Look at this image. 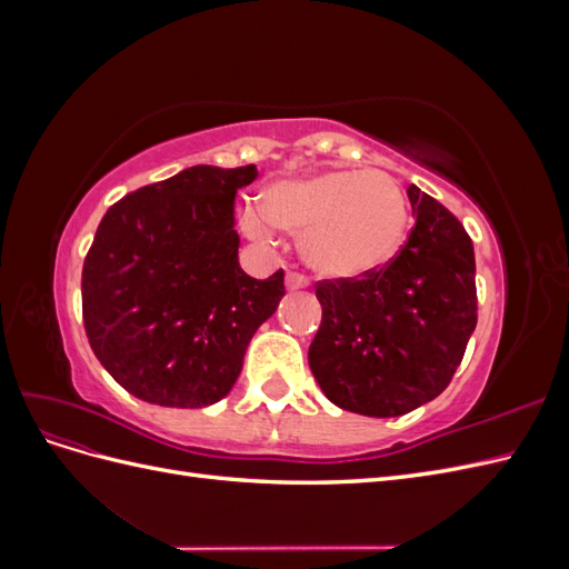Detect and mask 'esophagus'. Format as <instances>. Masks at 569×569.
I'll use <instances>...</instances> for the list:
<instances>
[{"instance_id": "obj_1", "label": "esophagus", "mask_w": 569, "mask_h": 569, "mask_svg": "<svg viewBox=\"0 0 569 569\" xmlns=\"http://www.w3.org/2000/svg\"><path fill=\"white\" fill-rule=\"evenodd\" d=\"M284 284H287L289 291H297V289H306L308 280H306V274H301V272H287Z\"/></svg>"}]
</instances>
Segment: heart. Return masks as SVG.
<instances>
[{
    "label": "heart",
    "instance_id": "obj_1",
    "mask_svg": "<svg viewBox=\"0 0 569 569\" xmlns=\"http://www.w3.org/2000/svg\"><path fill=\"white\" fill-rule=\"evenodd\" d=\"M408 206L382 170H322L270 184L261 211H242V230L272 244L274 230L301 237L306 266L322 278L349 280L389 263L403 242Z\"/></svg>",
    "mask_w": 569,
    "mask_h": 569
}]
</instances>
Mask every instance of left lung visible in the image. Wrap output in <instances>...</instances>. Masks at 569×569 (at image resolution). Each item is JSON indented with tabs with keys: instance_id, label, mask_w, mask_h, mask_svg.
Masks as SVG:
<instances>
[{
	"instance_id": "obj_1",
	"label": "left lung",
	"mask_w": 569,
	"mask_h": 569,
	"mask_svg": "<svg viewBox=\"0 0 569 569\" xmlns=\"http://www.w3.org/2000/svg\"><path fill=\"white\" fill-rule=\"evenodd\" d=\"M408 199L416 228L387 266L316 287L322 322L308 366L335 406L370 418L437 399L477 325L472 239L416 184Z\"/></svg>"
}]
</instances>
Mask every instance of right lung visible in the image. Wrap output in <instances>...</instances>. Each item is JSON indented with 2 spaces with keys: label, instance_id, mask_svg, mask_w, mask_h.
<instances>
[{
  "label": "right lung",
  "instance_id": "right-lung-1",
  "mask_svg": "<svg viewBox=\"0 0 569 569\" xmlns=\"http://www.w3.org/2000/svg\"><path fill=\"white\" fill-rule=\"evenodd\" d=\"M256 166H192L116 201L82 266V322L99 363L137 399L220 401L251 337L284 297V270L239 268L237 189Z\"/></svg>",
  "mask_w": 569,
  "mask_h": 569
}]
</instances>
